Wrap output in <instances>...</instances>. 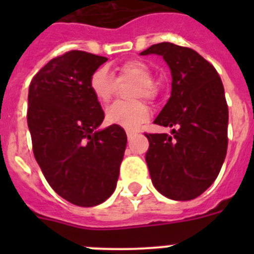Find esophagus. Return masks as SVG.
<instances>
[{
    "mask_svg": "<svg viewBox=\"0 0 254 254\" xmlns=\"http://www.w3.org/2000/svg\"><path fill=\"white\" fill-rule=\"evenodd\" d=\"M136 133H137L136 131H132V129H127V137H128V138H132Z\"/></svg>",
    "mask_w": 254,
    "mask_h": 254,
    "instance_id": "1",
    "label": "esophagus"
}]
</instances>
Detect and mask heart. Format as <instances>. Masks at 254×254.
Returning a JSON list of instances; mask_svg holds the SVG:
<instances>
[{"instance_id":"heart-1","label":"heart","mask_w":254,"mask_h":254,"mask_svg":"<svg viewBox=\"0 0 254 254\" xmlns=\"http://www.w3.org/2000/svg\"><path fill=\"white\" fill-rule=\"evenodd\" d=\"M117 78L105 67L96 68L90 76L89 86L94 98L102 104L112 100L117 89V82L133 81L129 87L131 102H117L105 112V120L111 125L126 128H137L149 120V107L143 100L152 103L159 95L158 86L154 84L151 69L140 60H129L117 67Z\"/></svg>"}]
</instances>
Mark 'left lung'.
I'll use <instances>...</instances> for the list:
<instances>
[{"instance_id":"obj_1","label":"left lung","mask_w":254,"mask_h":254,"mask_svg":"<svg viewBox=\"0 0 254 254\" xmlns=\"http://www.w3.org/2000/svg\"><path fill=\"white\" fill-rule=\"evenodd\" d=\"M141 55L163 56L172 71V95L154 123L172 134L145 133L152 185L163 196L190 201L215 182L228 150L229 111L215 67L188 47L154 44Z\"/></svg>"}]
</instances>
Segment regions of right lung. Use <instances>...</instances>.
I'll return each mask as SVG.
<instances>
[{"mask_svg": "<svg viewBox=\"0 0 254 254\" xmlns=\"http://www.w3.org/2000/svg\"><path fill=\"white\" fill-rule=\"evenodd\" d=\"M108 58L69 51L53 58L29 86L28 126L33 152L56 193L81 207L104 202L116 190L127 136L104 120L89 86Z\"/></svg>", "mask_w": 254, "mask_h": 254, "instance_id": "obj_1", "label": "right lung"}]
</instances>
